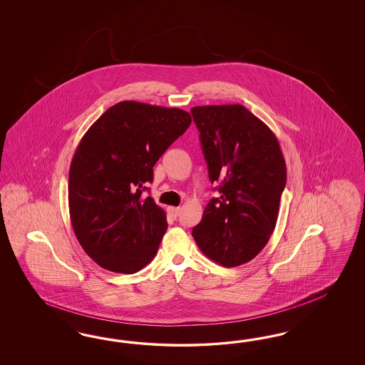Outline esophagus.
Here are the masks:
<instances>
[{"label":"esophagus","instance_id":"obj_1","mask_svg":"<svg viewBox=\"0 0 365 365\" xmlns=\"http://www.w3.org/2000/svg\"><path fill=\"white\" fill-rule=\"evenodd\" d=\"M167 210H168V214H170L171 217L177 218L178 215H179V212H180V207H174V206H170Z\"/></svg>","mask_w":365,"mask_h":365}]
</instances>
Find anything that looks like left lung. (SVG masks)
<instances>
[{
    "label": "left lung",
    "instance_id": "1",
    "mask_svg": "<svg viewBox=\"0 0 365 365\" xmlns=\"http://www.w3.org/2000/svg\"><path fill=\"white\" fill-rule=\"evenodd\" d=\"M211 183H220L192 229L200 252L234 267L252 261L269 241L287 186L276 135L241 104L191 108Z\"/></svg>",
    "mask_w": 365,
    "mask_h": 365
}]
</instances>
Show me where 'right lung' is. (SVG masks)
Listing matches in <instances>:
<instances>
[{
    "label": "right lung",
    "instance_id": "right-lung-1",
    "mask_svg": "<svg viewBox=\"0 0 365 365\" xmlns=\"http://www.w3.org/2000/svg\"><path fill=\"white\" fill-rule=\"evenodd\" d=\"M190 124L186 110L130 100L110 107L81 138L69 168V215L78 243L103 269L133 274L154 259L166 212L142 192Z\"/></svg>",
    "mask_w": 365,
    "mask_h": 365
}]
</instances>
